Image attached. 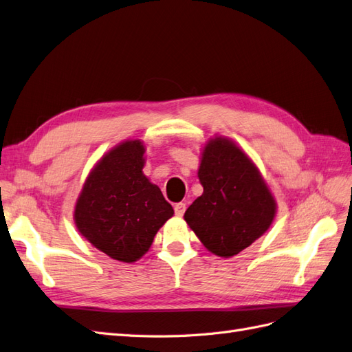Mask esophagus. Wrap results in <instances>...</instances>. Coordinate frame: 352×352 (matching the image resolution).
Listing matches in <instances>:
<instances>
[{"label": "esophagus", "instance_id": "34e87169", "mask_svg": "<svg viewBox=\"0 0 352 352\" xmlns=\"http://www.w3.org/2000/svg\"><path fill=\"white\" fill-rule=\"evenodd\" d=\"M174 210H175V215L177 217H183L186 212V204L183 202H178L174 205Z\"/></svg>", "mask_w": 352, "mask_h": 352}]
</instances>
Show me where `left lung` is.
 I'll return each mask as SVG.
<instances>
[{"label": "left lung", "mask_w": 352, "mask_h": 352, "mask_svg": "<svg viewBox=\"0 0 352 352\" xmlns=\"http://www.w3.org/2000/svg\"><path fill=\"white\" fill-rule=\"evenodd\" d=\"M197 177L204 193L187 208L184 219L209 252L232 258L273 224L276 199L254 160L233 140H208Z\"/></svg>", "instance_id": "left-lung-1"}]
</instances>
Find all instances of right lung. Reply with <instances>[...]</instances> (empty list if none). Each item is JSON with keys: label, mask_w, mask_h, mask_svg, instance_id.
<instances>
[{"label": "right lung", "mask_w": 352, "mask_h": 352, "mask_svg": "<svg viewBox=\"0 0 352 352\" xmlns=\"http://www.w3.org/2000/svg\"><path fill=\"white\" fill-rule=\"evenodd\" d=\"M142 140L119 143L89 170L74 221L81 236L120 263H135L174 215L160 188L144 175Z\"/></svg>", "instance_id": "add662e5"}]
</instances>
